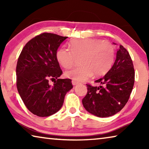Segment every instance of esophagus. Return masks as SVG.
<instances>
[{
	"mask_svg": "<svg viewBox=\"0 0 149 149\" xmlns=\"http://www.w3.org/2000/svg\"><path fill=\"white\" fill-rule=\"evenodd\" d=\"M72 85H76L78 84V82L75 81H74V80H72Z\"/></svg>",
	"mask_w": 149,
	"mask_h": 149,
	"instance_id": "1",
	"label": "esophagus"
}]
</instances>
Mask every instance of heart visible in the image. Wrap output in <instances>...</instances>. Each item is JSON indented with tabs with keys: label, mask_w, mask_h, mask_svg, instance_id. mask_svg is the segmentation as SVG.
<instances>
[{
	"label": "heart",
	"mask_w": 149,
	"mask_h": 149,
	"mask_svg": "<svg viewBox=\"0 0 149 149\" xmlns=\"http://www.w3.org/2000/svg\"><path fill=\"white\" fill-rule=\"evenodd\" d=\"M69 47L70 50L64 47L58 49L56 60L60 65L68 69L81 58L82 65L65 73L67 77L77 81L86 80L93 74L95 75L105 74L114 63L115 49L108 41L93 39L75 40L70 42Z\"/></svg>",
	"instance_id": "obj_1"
}]
</instances>
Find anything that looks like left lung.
<instances>
[{"mask_svg": "<svg viewBox=\"0 0 149 149\" xmlns=\"http://www.w3.org/2000/svg\"><path fill=\"white\" fill-rule=\"evenodd\" d=\"M135 82L133 61L127 49L120 45L116 59L104 77L95 81L101 84H86L87 93L82 100L84 108L98 117H109L124 107L130 99Z\"/></svg>", "mask_w": 149, "mask_h": 149, "instance_id": "left-lung-1", "label": "left lung"}]
</instances>
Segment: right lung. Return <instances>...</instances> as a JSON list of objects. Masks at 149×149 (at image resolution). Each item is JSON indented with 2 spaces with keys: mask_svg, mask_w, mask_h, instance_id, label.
<instances>
[{
  "mask_svg": "<svg viewBox=\"0 0 149 149\" xmlns=\"http://www.w3.org/2000/svg\"><path fill=\"white\" fill-rule=\"evenodd\" d=\"M67 38L42 33L27 42L17 60V91L27 109L37 116L57 112L66 93L73 87L70 79H58L62 71L56 57L58 48ZM50 79L57 80L50 86Z\"/></svg>",
  "mask_w": 149,
  "mask_h": 149,
  "instance_id": "1",
  "label": "right lung"
}]
</instances>
